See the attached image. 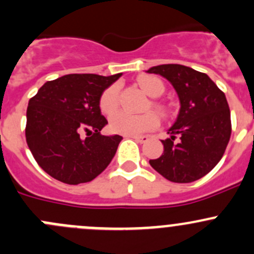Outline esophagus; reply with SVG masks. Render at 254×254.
<instances>
[{"instance_id":"34e87169","label":"esophagus","mask_w":254,"mask_h":254,"mask_svg":"<svg viewBox=\"0 0 254 254\" xmlns=\"http://www.w3.org/2000/svg\"><path fill=\"white\" fill-rule=\"evenodd\" d=\"M127 137H131V139H134L135 141H137L140 143L146 142L148 140V136H146V135H129Z\"/></svg>"}]
</instances>
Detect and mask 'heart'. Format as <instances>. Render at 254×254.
I'll list each match as a JSON object with an SVG mask.
<instances>
[{
  "mask_svg": "<svg viewBox=\"0 0 254 254\" xmlns=\"http://www.w3.org/2000/svg\"><path fill=\"white\" fill-rule=\"evenodd\" d=\"M141 89L150 97H158L163 93L165 87L158 78L153 76H143L139 78ZM101 111L106 115H113L119 107V87L112 84L102 93L99 98ZM160 124L158 117L153 113H146L142 115H131L127 113H118L111 119V130L123 135H140L150 131Z\"/></svg>",
  "mask_w": 254,
  "mask_h": 254,
  "instance_id": "1",
  "label": "heart"
}]
</instances>
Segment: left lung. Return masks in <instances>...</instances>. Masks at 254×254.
<instances>
[{
	"label": "left lung",
	"instance_id": "obj_1",
	"mask_svg": "<svg viewBox=\"0 0 254 254\" xmlns=\"http://www.w3.org/2000/svg\"><path fill=\"white\" fill-rule=\"evenodd\" d=\"M171 82L178 94L181 109L162 140L163 153L150 165L175 183L200 179L224 156L231 136V115L225 93L206 73L178 64L148 68Z\"/></svg>",
	"mask_w": 254,
	"mask_h": 254
}]
</instances>
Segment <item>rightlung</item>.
I'll use <instances>...</instances> for the list:
<instances>
[{
  "label": "right lung",
  "mask_w": 254,
  "mask_h": 254,
  "mask_svg": "<svg viewBox=\"0 0 254 254\" xmlns=\"http://www.w3.org/2000/svg\"><path fill=\"white\" fill-rule=\"evenodd\" d=\"M120 76H61L43 84L29 99L25 139L49 176L66 184L87 183L108 167L123 137L101 134L108 122L99 98Z\"/></svg>",
  "instance_id": "1"
}]
</instances>
